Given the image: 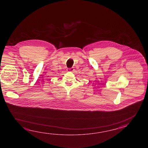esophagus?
Segmentation results:
<instances>
[{
	"mask_svg": "<svg viewBox=\"0 0 148 148\" xmlns=\"http://www.w3.org/2000/svg\"><path fill=\"white\" fill-rule=\"evenodd\" d=\"M74 70H75V69H74V68H70V69H68V71H70V72H73V71H74Z\"/></svg>",
	"mask_w": 148,
	"mask_h": 148,
	"instance_id": "34e87169",
	"label": "esophagus"
}]
</instances>
